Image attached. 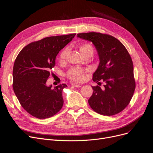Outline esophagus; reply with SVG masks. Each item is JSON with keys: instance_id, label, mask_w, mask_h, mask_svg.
Returning a JSON list of instances; mask_svg holds the SVG:
<instances>
[{"instance_id": "1", "label": "esophagus", "mask_w": 153, "mask_h": 153, "mask_svg": "<svg viewBox=\"0 0 153 153\" xmlns=\"http://www.w3.org/2000/svg\"><path fill=\"white\" fill-rule=\"evenodd\" d=\"M71 85L76 88L81 87V85H79V84H76V83H71Z\"/></svg>"}]
</instances>
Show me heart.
Instances as JSON below:
<instances>
[{
    "instance_id": "heart-1",
    "label": "heart",
    "mask_w": 153,
    "mask_h": 153,
    "mask_svg": "<svg viewBox=\"0 0 153 153\" xmlns=\"http://www.w3.org/2000/svg\"><path fill=\"white\" fill-rule=\"evenodd\" d=\"M80 51L83 56H85L88 54H93L94 47L91 44H85L80 47ZM68 52V48H65L61 51L59 55L60 61H64L66 58ZM86 71L87 70L80 67H73L67 72V76L73 81L81 82L85 79V74Z\"/></svg>"
}]
</instances>
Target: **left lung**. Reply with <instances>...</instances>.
<instances>
[{
  "mask_svg": "<svg viewBox=\"0 0 153 153\" xmlns=\"http://www.w3.org/2000/svg\"><path fill=\"white\" fill-rule=\"evenodd\" d=\"M77 36L91 41L96 47L100 62L92 80L105 83L103 88L92 86L93 94L88 101L91 108L104 116L122 111L135 89L133 62L128 51L120 40L108 34L89 32L78 33Z\"/></svg>",
  "mask_w": 153,
  "mask_h": 153,
  "instance_id": "obj_1",
  "label": "left lung"
}]
</instances>
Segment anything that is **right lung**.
Returning a JSON list of instances; mask_svg holds the SVG:
<instances>
[{"mask_svg":"<svg viewBox=\"0 0 153 153\" xmlns=\"http://www.w3.org/2000/svg\"><path fill=\"white\" fill-rule=\"evenodd\" d=\"M76 33L53 36L25 46L16 58L13 71V87L24 109L33 117L45 119L53 117L63 106L62 91L65 83L47 86L51 69L59 52Z\"/></svg>","mask_w":153,"mask_h":153,"instance_id":"right-lung-1","label":"right lung"}]
</instances>
